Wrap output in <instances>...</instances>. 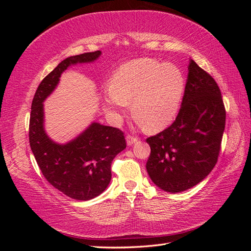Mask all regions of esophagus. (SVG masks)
<instances>
[{
  "instance_id": "1",
  "label": "esophagus",
  "mask_w": 251,
  "mask_h": 251,
  "mask_svg": "<svg viewBox=\"0 0 251 251\" xmlns=\"http://www.w3.org/2000/svg\"><path fill=\"white\" fill-rule=\"evenodd\" d=\"M137 140H138V139L136 138V137H134V136H131V135H127V136H126V144H127L128 147L133 146L134 143L137 142Z\"/></svg>"
}]
</instances>
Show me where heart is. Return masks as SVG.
Segmentation results:
<instances>
[{
  "label": "heart",
  "instance_id": "1",
  "mask_svg": "<svg viewBox=\"0 0 251 251\" xmlns=\"http://www.w3.org/2000/svg\"><path fill=\"white\" fill-rule=\"evenodd\" d=\"M184 91L185 77L178 66L138 58L114 73L111 87L103 93V108L118 123L132 101L134 116L149 131H159L177 115Z\"/></svg>",
  "mask_w": 251,
  "mask_h": 251
}]
</instances>
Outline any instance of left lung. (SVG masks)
I'll return each mask as SVG.
<instances>
[{
	"label": "left lung",
	"mask_w": 251,
	"mask_h": 251,
	"mask_svg": "<svg viewBox=\"0 0 251 251\" xmlns=\"http://www.w3.org/2000/svg\"><path fill=\"white\" fill-rule=\"evenodd\" d=\"M226 112L216 80L189 60L185 91L176 120L147 139L151 180L168 193L184 192L207 177L221 150Z\"/></svg>",
	"instance_id": "8db88e82"
}]
</instances>
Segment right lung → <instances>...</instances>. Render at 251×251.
<instances>
[{
    "mask_svg": "<svg viewBox=\"0 0 251 251\" xmlns=\"http://www.w3.org/2000/svg\"><path fill=\"white\" fill-rule=\"evenodd\" d=\"M101 51L67 57L45 77L34 94L29 124V142L35 160L49 183L75 200L88 201L108 187L113 159L126 147L116 127L92 123L71 141L60 144L45 131L44 101L55 90L68 68L93 63Z\"/></svg>",
    "mask_w": 251,
    "mask_h": 251,
    "instance_id": "right-lung-1",
    "label": "right lung"
}]
</instances>
